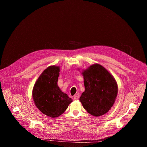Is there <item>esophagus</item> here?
<instances>
[{
    "label": "esophagus",
    "instance_id": "obj_1",
    "mask_svg": "<svg viewBox=\"0 0 147 147\" xmlns=\"http://www.w3.org/2000/svg\"><path fill=\"white\" fill-rule=\"evenodd\" d=\"M79 96H80V95H79V94H77L75 95H74V99L75 100H78V99L79 98Z\"/></svg>",
    "mask_w": 147,
    "mask_h": 147
}]
</instances>
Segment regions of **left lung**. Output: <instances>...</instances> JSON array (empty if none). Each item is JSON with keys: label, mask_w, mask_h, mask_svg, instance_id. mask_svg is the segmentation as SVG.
Masks as SVG:
<instances>
[{"label": "left lung", "mask_w": 147, "mask_h": 147, "mask_svg": "<svg viewBox=\"0 0 147 147\" xmlns=\"http://www.w3.org/2000/svg\"><path fill=\"white\" fill-rule=\"evenodd\" d=\"M81 74L85 91L82 93L80 101L83 108L94 116L106 114L113 107L117 95L118 87L115 78L98 63L82 69Z\"/></svg>", "instance_id": "1"}]
</instances>
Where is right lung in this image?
<instances>
[{
  "label": "right lung",
  "mask_w": 147,
  "mask_h": 147,
  "mask_svg": "<svg viewBox=\"0 0 147 147\" xmlns=\"http://www.w3.org/2000/svg\"><path fill=\"white\" fill-rule=\"evenodd\" d=\"M60 67L50 66L40 74L32 89L36 107L45 115L57 117L63 113L73 102L57 85Z\"/></svg>",
  "instance_id": "right-lung-1"
}]
</instances>
